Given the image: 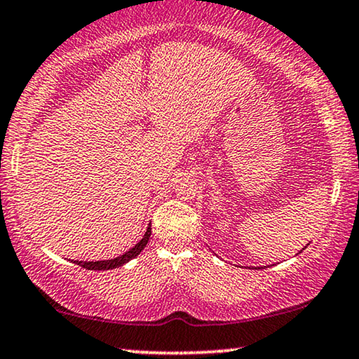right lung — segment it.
<instances>
[{"instance_id":"obj_1","label":"right lung","mask_w":359,"mask_h":359,"mask_svg":"<svg viewBox=\"0 0 359 359\" xmlns=\"http://www.w3.org/2000/svg\"><path fill=\"white\" fill-rule=\"evenodd\" d=\"M149 235H151V226L147 229V233L143 235V238L138 242L135 247H133L130 251H127L122 256H117L114 259H106V261H76V264L85 267V269H92V271H108V269H114V267H119L127 261H130L132 258H135V256L140 255V251L147 247L148 240H149Z\"/></svg>"}]
</instances>
